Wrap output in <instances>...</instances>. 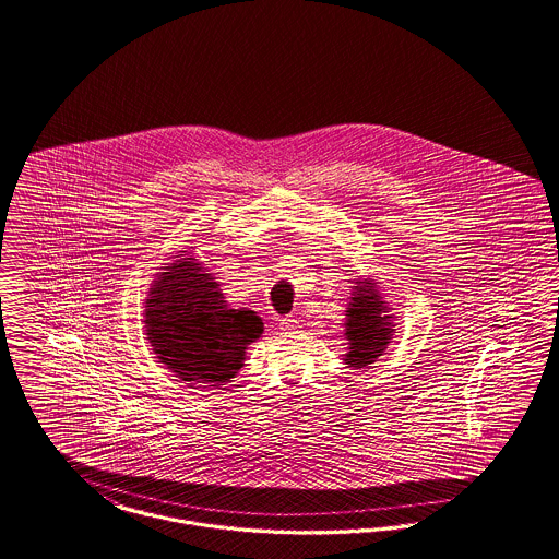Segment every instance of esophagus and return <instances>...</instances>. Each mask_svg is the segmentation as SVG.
Segmentation results:
<instances>
[{
    "instance_id": "esophagus-1",
    "label": "esophagus",
    "mask_w": 559,
    "mask_h": 559,
    "mask_svg": "<svg viewBox=\"0 0 559 559\" xmlns=\"http://www.w3.org/2000/svg\"><path fill=\"white\" fill-rule=\"evenodd\" d=\"M296 323H298V321H296L294 317H282V319H280V330H282V332H292V330H296Z\"/></svg>"
}]
</instances>
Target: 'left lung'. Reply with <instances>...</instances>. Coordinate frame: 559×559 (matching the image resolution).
Wrapping results in <instances>:
<instances>
[{
    "label": "left lung",
    "instance_id": "obj_1",
    "mask_svg": "<svg viewBox=\"0 0 559 559\" xmlns=\"http://www.w3.org/2000/svg\"><path fill=\"white\" fill-rule=\"evenodd\" d=\"M353 296L346 311V341L348 353L344 361L348 367H367L373 364L392 341V321L389 307L376 292L373 282L365 280L353 286Z\"/></svg>",
    "mask_w": 559,
    "mask_h": 559
}]
</instances>
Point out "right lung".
<instances>
[{
  "mask_svg": "<svg viewBox=\"0 0 559 559\" xmlns=\"http://www.w3.org/2000/svg\"><path fill=\"white\" fill-rule=\"evenodd\" d=\"M152 350L181 382L221 389L240 371L250 342L263 334L254 311L229 309L213 273L192 252L156 275L146 298Z\"/></svg>",
  "mask_w": 559,
  "mask_h": 559,
  "instance_id": "add662e5",
  "label": "right lung"
}]
</instances>
